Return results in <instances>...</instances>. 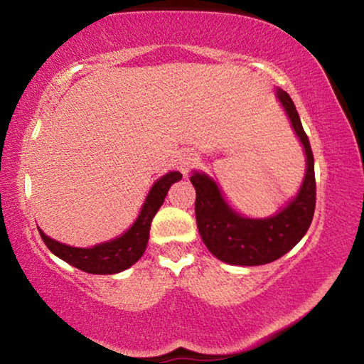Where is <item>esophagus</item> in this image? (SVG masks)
I'll use <instances>...</instances> for the list:
<instances>
[{
	"mask_svg": "<svg viewBox=\"0 0 364 364\" xmlns=\"http://www.w3.org/2000/svg\"><path fill=\"white\" fill-rule=\"evenodd\" d=\"M196 162H197V154L193 151H184L176 159V168L186 176L189 173V170L196 165Z\"/></svg>",
	"mask_w": 364,
	"mask_h": 364,
	"instance_id": "obj_1",
	"label": "esophagus"
}]
</instances>
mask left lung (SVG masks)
I'll return each instance as SVG.
<instances>
[{
	"label": "left lung",
	"mask_w": 364,
	"mask_h": 364,
	"mask_svg": "<svg viewBox=\"0 0 364 364\" xmlns=\"http://www.w3.org/2000/svg\"><path fill=\"white\" fill-rule=\"evenodd\" d=\"M274 93L291 120L306 160L305 176L297 194L279 212L267 218L245 217L228 204L212 176L197 170L191 175L196 189L197 230L207 249L228 264L258 267L278 260L305 236L315 213V162L310 141L291 96L281 88H276Z\"/></svg>",
	"instance_id": "8db88e82"
}]
</instances>
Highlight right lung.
I'll use <instances>...</instances> for the list:
<instances>
[{
	"instance_id": "obj_1",
	"label": "right lung",
	"mask_w": 364,
	"mask_h": 364,
	"mask_svg": "<svg viewBox=\"0 0 364 364\" xmlns=\"http://www.w3.org/2000/svg\"><path fill=\"white\" fill-rule=\"evenodd\" d=\"M183 175L180 171H168L152 184V188L146 196V200L138 213L136 220L125 232L110 241L91 245V247H73L46 236L40 228V236L46 247L67 262L72 267L85 271L90 274H115L133 267L147 247L152 218L160 207H162L170 186L180 181Z\"/></svg>"
}]
</instances>
